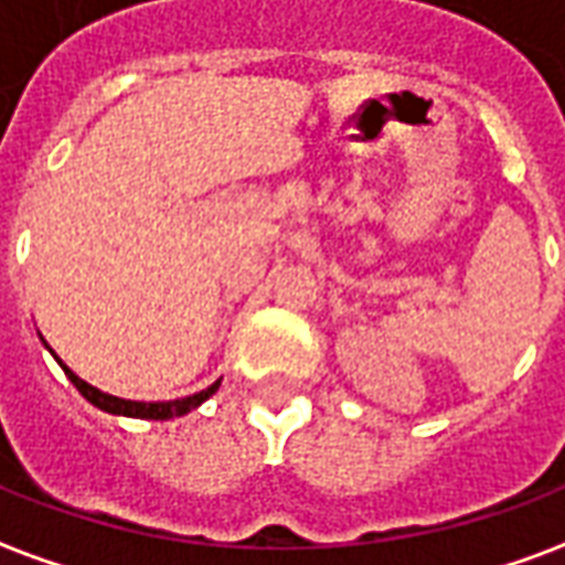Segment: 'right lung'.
I'll return each mask as SVG.
<instances>
[{"label": "right lung", "instance_id": "1", "mask_svg": "<svg viewBox=\"0 0 565 565\" xmlns=\"http://www.w3.org/2000/svg\"><path fill=\"white\" fill-rule=\"evenodd\" d=\"M62 367H65V374H68L71 383L81 388L83 398L89 401V404H95L98 411L116 413V416H134V419H173V416H185L188 411H194L198 404H203V401H206L209 395L221 386V380H218V383H212L209 388H203V392H198V395H188V398L143 404V401H125V398H116V395H107V392H102V388L89 386L86 380L77 377L68 365H62Z\"/></svg>", "mask_w": 565, "mask_h": 565}]
</instances>
